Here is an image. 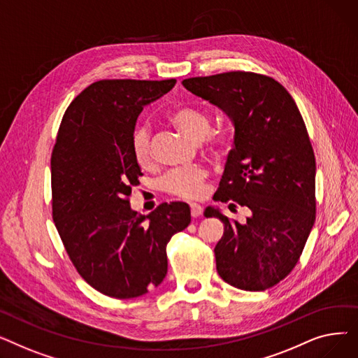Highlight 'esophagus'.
I'll use <instances>...</instances> for the list:
<instances>
[{
	"label": "esophagus",
	"instance_id": "obj_1",
	"mask_svg": "<svg viewBox=\"0 0 358 358\" xmlns=\"http://www.w3.org/2000/svg\"><path fill=\"white\" fill-rule=\"evenodd\" d=\"M190 210H192V216H193V217H199V216L203 213L201 206L197 204V203H192V204H190Z\"/></svg>",
	"mask_w": 358,
	"mask_h": 358
}]
</instances>
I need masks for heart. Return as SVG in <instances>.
Wrapping results in <instances>:
<instances>
[{
	"mask_svg": "<svg viewBox=\"0 0 358 358\" xmlns=\"http://www.w3.org/2000/svg\"><path fill=\"white\" fill-rule=\"evenodd\" d=\"M171 122L194 142H203L208 150L213 154H222L227 149L231 135L228 130H210L212 117L209 111L199 107L184 106L176 108L169 115ZM130 149L135 161L141 166H149L154 161L152 146H150V134L145 124H139L131 131ZM206 178L208 171L204 168L193 165L182 166L168 171L162 180L164 189L181 199H199L206 192Z\"/></svg>",
	"mask_w": 358,
	"mask_h": 358,
	"instance_id": "heart-1",
	"label": "heart"
}]
</instances>
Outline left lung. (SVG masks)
Returning a JSON list of instances; mask_svg holds the SVG:
<instances>
[{
	"instance_id": "left-lung-1",
	"label": "left lung",
	"mask_w": 358,
	"mask_h": 358,
	"mask_svg": "<svg viewBox=\"0 0 358 358\" xmlns=\"http://www.w3.org/2000/svg\"><path fill=\"white\" fill-rule=\"evenodd\" d=\"M182 85L231 119L234 149L215 200H234L251 213L241 224L210 206L204 210L224 223L217 273L241 290L270 289L294 268L315 223L316 164L302 115L267 75L234 71Z\"/></svg>"
}]
</instances>
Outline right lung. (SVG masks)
<instances>
[{
    "mask_svg": "<svg viewBox=\"0 0 358 358\" xmlns=\"http://www.w3.org/2000/svg\"><path fill=\"white\" fill-rule=\"evenodd\" d=\"M177 80H103L72 100L52 150V213L65 250L87 283L115 299L138 297L166 275V243L190 224L187 203L149 215L130 209L141 166L130 136L143 106Z\"/></svg>",
    "mask_w": 358,
    "mask_h": 358,
    "instance_id": "obj_1",
    "label": "right lung"
}]
</instances>
